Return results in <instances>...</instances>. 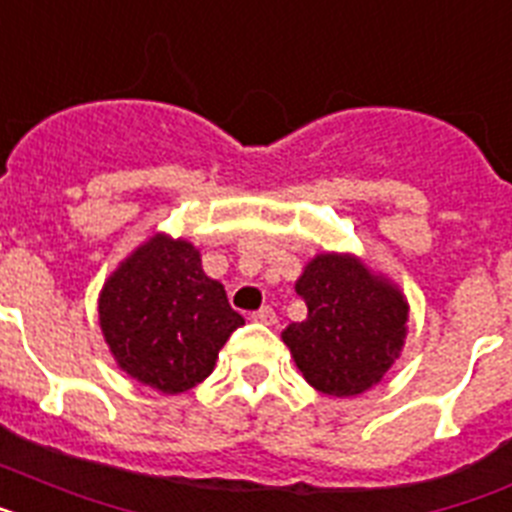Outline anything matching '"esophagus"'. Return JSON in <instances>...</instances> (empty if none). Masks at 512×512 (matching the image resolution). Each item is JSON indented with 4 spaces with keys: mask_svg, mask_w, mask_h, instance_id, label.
I'll use <instances>...</instances> for the list:
<instances>
[{
    "mask_svg": "<svg viewBox=\"0 0 512 512\" xmlns=\"http://www.w3.org/2000/svg\"><path fill=\"white\" fill-rule=\"evenodd\" d=\"M252 320L263 322V325H276V312H273L270 307H263V309H257V312H252Z\"/></svg>",
    "mask_w": 512,
    "mask_h": 512,
    "instance_id": "esophagus-1",
    "label": "esophagus"
}]
</instances>
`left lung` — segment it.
<instances>
[{
  "mask_svg": "<svg viewBox=\"0 0 512 512\" xmlns=\"http://www.w3.org/2000/svg\"><path fill=\"white\" fill-rule=\"evenodd\" d=\"M307 320L281 333L315 390L354 398L375 388L409 336V299L351 252H320L296 278Z\"/></svg>",
  "mask_w": 512,
  "mask_h": 512,
  "instance_id": "left-lung-1",
  "label": "left lung"
}]
</instances>
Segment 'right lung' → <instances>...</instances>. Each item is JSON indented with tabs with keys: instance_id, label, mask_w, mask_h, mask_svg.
<instances>
[{
	"instance_id": "1",
	"label": "right lung",
	"mask_w": 512,
	"mask_h": 512,
	"mask_svg": "<svg viewBox=\"0 0 512 512\" xmlns=\"http://www.w3.org/2000/svg\"><path fill=\"white\" fill-rule=\"evenodd\" d=\"M98 325L124 375L176 395L216 369L244 317L205 273L195 244L153 231L103 281Z\"/></svg>"
}]
</instances>
